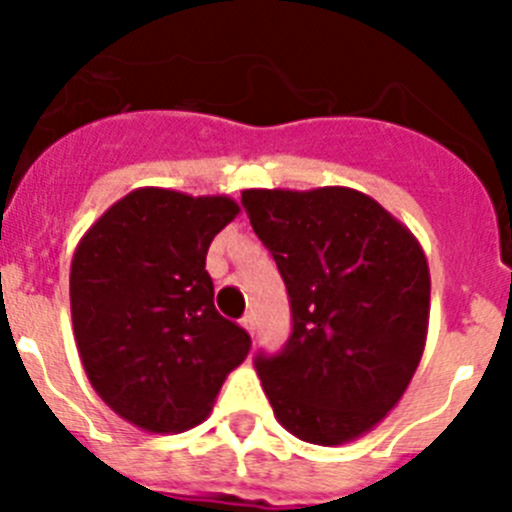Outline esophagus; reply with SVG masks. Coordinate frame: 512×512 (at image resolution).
Returning a JSON list of instances; mask_svg holds the SVG:
<instances>
[{
    "instance_id": "obj_1",
    "label": "esophagus",
    "mask_w": 512,
    "mask_h": 512,
    "mask_svg": "<svg viewBox=\"0 0 512 512\" xmlns=\"http://www.w3.org/2000/svg\"><path fill=\"white\" fill-rule=\"evenodd\" d=\"M241 325L253 336V330H256V318H253V312H246V315H243Z\"/></svg>"
}]
</instances>
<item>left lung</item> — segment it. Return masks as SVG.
<instances>
[{
    "instance_id": "obj_1",
    "label": "left lung",
    "mask_w": 512,
    "mask_h": 512,
    "mask_svg": "<svg viewBox=\"0 0 512 512\" xmlns=\"http://www.w3.org/2000/svg\"><path fill=\"white\" fill-rule=\"evenodd\" d=\"M241 202L292 305L282 354L256 356L274 415L315 446L354 441L400 402L423 356V248L359 189H246Z\"/></svg>"
}]
</instances>
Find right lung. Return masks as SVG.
Wrapping results in <instances>:
<instances>
[{
	"label": "right lung",
	"mask_w": 512,
	"mask_h": 512,
	"mask_svg": "<svg viewBox=\"0 0 512 512\" xmlns=\"http://www.w3.org/2000/svg\"><path fill=\"white\" fill-rule=\"evenodd\" d=\"M225 194L140 187L81 235L71 259V323L94 392L148 433L210 415L251 338L215 310L207 248L235 215Z\"/></svg>",
	"instance_id": "1"
}]
</instances>
